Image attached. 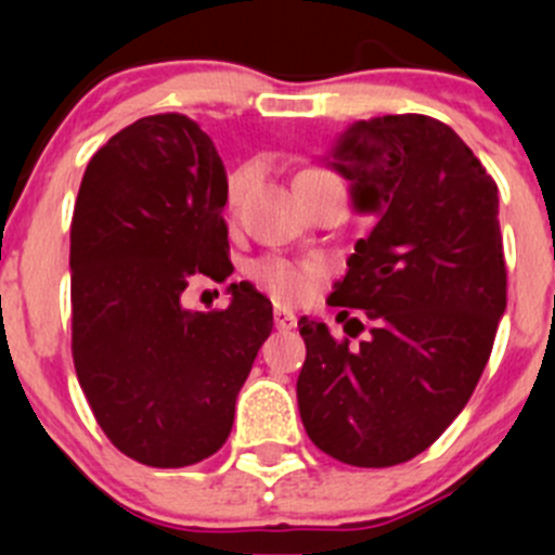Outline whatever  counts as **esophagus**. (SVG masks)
<instances>
[{
	"mask_svg": "<svg viewBox=\"0 0 555 555\" xmlns=\"http://www.w3.org/2000/svg\"><path fill=\"white\" fill-rule=\"evenodd\" d=\"M273 324H276V330L287 333V330H293L295 324H298V317L289 309H284V306H276V311H273Z\"/></svg>",
	"mask_w": 555,
	"mask_h": 555,
	"instance_id": "obj_1",
	"label": "esophagus"
}]
</instances>
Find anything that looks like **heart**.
I'll return each instance as SVG.
<instances>
[{"label": "heart", "instance_id": "1", "mask_svg": "<svg viewBox=\"0 0 555 555\" xmlns=\"http://www.w3.org/2000/svg\"><path fill=\"white\" fill-rule=\"evenodd\" d=\"M311 173H324V171H304L298 179L311 177ZM255 182V171L249 166L238 169L231 177V184H228V206L231 209H238L246 190ZM246 276L262 287L266 293H271L273 298L287 300V304H298V300L309 298L313 289V282L319 276V268L313 262H295L284 260V257H260V260H251L246 266Z\"/></svg>", "mask_w": 555, "mask_h": 555}]
</instances>
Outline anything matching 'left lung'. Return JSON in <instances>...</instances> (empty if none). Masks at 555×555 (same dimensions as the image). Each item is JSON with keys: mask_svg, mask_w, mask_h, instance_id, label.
<instances>
[{"mask_svg": "<svg viewBox=\"0 0 555 555\" xmlns=\"http://www.w3.org/2000/svg\"><path fill=\"white\" fill-rule=\"evenodd\" d=\"M333 166L360 211H376L330 306L365 313L351 349L322 322H298L306 362L298 408L317 449L354 467L427 451L462 413L507 306L500 198L473 150L427 115H384L340 133ZM357 335L365 330L360 319Z\"/></svg>", "mask_w": 555, "mask_h": 555, "instance_id": "left-lung-1", "label": "left lung"}]
</instances>
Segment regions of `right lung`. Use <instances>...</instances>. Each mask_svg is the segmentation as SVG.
Here are the masks:
<instances>
[{
  "mask_svg": "<svg viewBox=\"0 0 555 555\" xmlns=\"http://www.w3.org/2000/svg\"><path fill=\"white\" fill-rule=\"evenodd\" d=\"M228 173L195 120L164 112L117 131L82 173L72 215V357L109 443L147 467L222 449L273 327L266 295L188 311L198 276L225 282Z\"/></svg>",
  "mask_w": 555,
  "mask_h": 555,
  "instance_id": "1",
  "label": "right lung"
}]
</instances>
